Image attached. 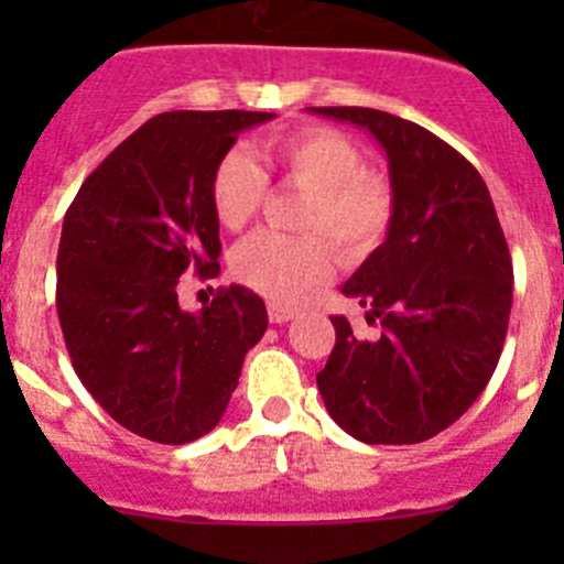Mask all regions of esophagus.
Instances as JSON below:
<instances>
[{
    "label": "esophagus",
    "instance_id": "1",
    "mask_svg": "<svg viewBox=\"0 0 564 564\" xmlns=\"http://www.w3.org/2000/svg\"><path fill=\"white\" fill-rule=\"evenodd\" d=\"M267 314H270L272 324H283L289 322V318H294V308H289V305H281V303H267Z\"/></svg>",
    "mask_w": 564,
    "mask_h": 564
}]
</instances>
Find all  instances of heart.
Returning a JSON list of instances; mask_svg holds the SVG:
<instances>
[{
  "label": "heart",
  "instance_id": "heart-1",
  "mask_svg": "<svg viewBox=\"0 0 564 564\" xmlns=\"http://www.w3.org/2000/svg\"><path fill=\"white\" fill-rule=\"evenodd\" d=\"M267 161L286 185L308 191L300 213L303 237L259 231L231 256V272L242 286L272 303L292 305L335 270L327 236L346 261H360L390 235L395 191L388 174L366 166L360 144L324 124L281 135L267 150ZM267 198V172L242 147L226 152L209 182V202L218 224L246 229Z\"/></svg>",
  "mask_w": 564,
  "mask_h": 564
}]
</instances>
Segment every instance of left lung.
Returning <instances> with one entry per match:
<instances>
[{
    "label": "left lung",
    "instance_id": "8db88e82",
    "mask_svg": "<svg viewBox=\"0 0 564 564\" xmlns=\"http://www.w3.org/2000/svg\"><path fill=\"white\" fill-rule=\"evenodd\" d=\"M366 128L388 152L395 218L344 283L379 322L362 340L333 316L316 373L329 417L366 445H414L453 425L491 379L508 335L513 261L477 169L431 130L360 106L311 108Z\"/></svg>",
    "mask_w": 564,
    "mask_h": 564
}]
</instances>
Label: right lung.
Segmentation results:
<instances>
[{
  "instance_id": "add662e5",
  "label": "right lung",
  "mask_w": 564,
  "mask_h": 564,
  "mask_svg": "<svg viewBox=\"0 0 564 564\" xmlns=\"http://www.w3.org/2000/svg\"><path fill=\"white\" fill-rule=\"evenodd\" d=\"M270 111H166L84 180L56 253V314L95 401L133 434L185 445L209 434L267 329L246 286L180 308L185 272H220L209 182L237 135Z\"/></svg>"
}]
</instances>
